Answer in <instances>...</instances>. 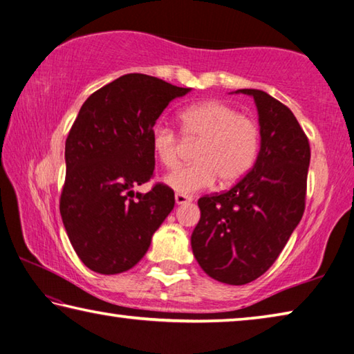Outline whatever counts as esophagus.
<instances>
[{
  "mask_svg": "<svg viewBox=\"0 0 354 354\" xmlns=\"http://www.w3.org/2000/svg\"><path fill=\"white\" fill-rule=\"evenodd\" d=\"M175 200L178 205H185V203H190L192 201V196L190 195H185V194H176L175 195Z\"/></svg>",
  "mask_w": 354,
  "mask_h": 354,
  "instance_id": "1",
  "label": "esophagus"
}]
</instances>
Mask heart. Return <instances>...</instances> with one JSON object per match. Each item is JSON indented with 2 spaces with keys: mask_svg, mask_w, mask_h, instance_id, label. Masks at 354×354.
<instances>
[{
  "mask_svg": "<svg viewBox=\"0 0 354 354\" xmlns=\"http://www.w3.org/2000/svg\"><path fill=\"white\" fill-rule=\"evenodd\" d=\"M179 131L158 124L151 131V147L167 170L181 162L184 142L196 148L195 162L167 178V184L179 194H192L211 187L218 178L230 185L247 175L254 165L261 145L259 127L253 118L234 106L211 100L192 104L178 113Z\"/></svg>",
  "mask_w": 354,
  "mask_h": 354,
  "instance_id": "1",
  "label": "heart"
}]
</instances>
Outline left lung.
<instances>
[{
  "instance_id": "obj_1",
  "label": "left lung",
  "mask_w": 354,
  "mask_h": 354,
  "mask_svg": "<svg viewBox=\"0 0 354 354\" xmlns=\"http://www.w3.org/2000/svg\"><path fill=\"white\" fill-rule=\"evenodd\" d=\"M261 149L241 181L198 200L201 217L192 232V251L209 277L248 284L278 259L303 217L310 147L289 107L256 88Z\"/></svg>"
}]
</instances>
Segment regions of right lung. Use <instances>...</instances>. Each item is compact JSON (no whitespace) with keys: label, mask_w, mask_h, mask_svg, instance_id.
<instances>
[{"label":"right lung","mask_w":354,"mask_h":354,"mask_svg":"<svg viewBox=\"0 0 354 354\" xmlns=\"http://www.w3.org/2000/svg\"><path fill=\"white\" fill-rule=\"evenodd\" d=\"M190 88L129 73L82 104L65 142V183L59 209L76 254L101 274L133 268L175 206V194L153 178L151 131L170 101Z\"/></svg>","instance_id":"right-lung-1"}]
</instances>
